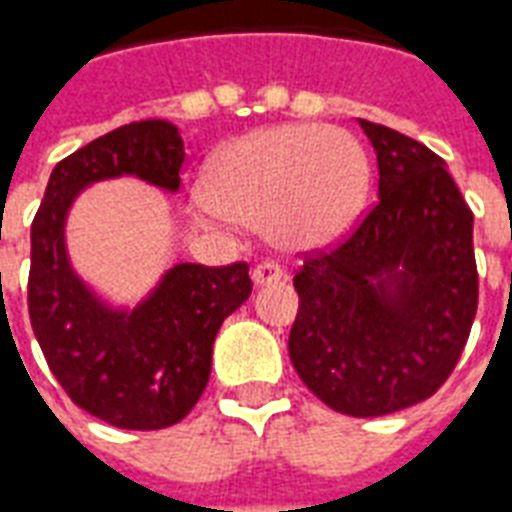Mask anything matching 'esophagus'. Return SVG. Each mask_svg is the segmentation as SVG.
Masks as SVG:
<instances>
[{
    "instance_id": "obj_1",
    "label": "esophagus",
    "mask_w": 512,
    "mask_h": 512,
    "mask_svg": "<svg viewBox=\"0 0 512 512\" xmlns=\"http://www.w3.org/2000/svg\"><path fill=\"white\" fill-rule=\"evenodd\" d=\"M283 277H285V275H283V269L277 267V264H272V261H264V264H259V267H253V272H251L253 285L280 283Z\"/></svg>"
}]
</instances>
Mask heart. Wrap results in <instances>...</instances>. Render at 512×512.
Listing matches in <instances>:
<instances>
[{
  "mask_svg": "<svg viewBox=\"0 0 512 512\" xmlns=\"http://www.w3.org/2000/svg\"><path fill=\"white\" fill-rule=\"evenodd\" d=\"M371 162L358 138L323 125H272L227 141L202 173L200 216L261 227L272 245L312 253L342 240L366 208Z\"/></svg>",
  "mask_w": 512,
  "mask_h": 512,
  "instance_id": "heart-1",
  "label": "heart"
}]
</instances>
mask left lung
Instances as JSON below:
<instances>
[{"label":"left lung","instance_id":"8db88e82","mask_svg":"<svg viewBox=\"0 0 512 512\" xmlns=\"http://www.w3.org/2000/svg\"><path fill=\"white\" fill-rule=\"evenodd\" d=\"M379 202L336 251L304 261L288 352L301 382L347 417L422 403L465 350L478 310L473 213L446 162L360 120Z\"/></svg>","mask_w":512,"mask_h":512}]
</instances>
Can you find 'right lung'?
I'll list each match as a JSON object with an SVG mask.
<instances>
[{
    "instance_id": "obj_1",
    "label": "right lung",
    "mask_w": 512,
    "mask_h": 512,
    "mask_svg": "<svg viewBox=\"0 0 512 512\" xmlns=\"http://www.w3.org/2000/svg\"><path fill=\"white\" fill-rule=\"evenodd\" d=\"M184 141L173 122L141 120L95 138L50 173L31 224L29 315L69 398L122 430L181 422L211 379L221 323L251 296L248 264H173L136 304L95 291L69 256L66 224L87 186L130 176L176 194Z\"/></svg>"
}]
</instances>
